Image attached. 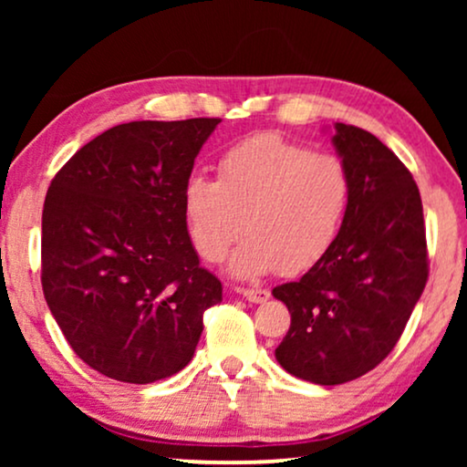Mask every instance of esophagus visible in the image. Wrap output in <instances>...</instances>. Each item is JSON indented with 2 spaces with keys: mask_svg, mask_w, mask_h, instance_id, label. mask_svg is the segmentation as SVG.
Segmentation results:
<instances>
[{
  "mask_svg": "<svg viewBox=\"0 0 467 467\" xmlns=\"http://www.w3.org/2000/svg\"><path fill=\"white\" fill-rule=\"evenodd\" d=\"M242 296H244L248 302H253V304H264L272 297V293L267 289H242Z\"/></svg>",
  "mask_w": 467,
  "mask_h": 467,
  "instance_id": "obj_1",
  "label": "esophagus"
}]
</instances>
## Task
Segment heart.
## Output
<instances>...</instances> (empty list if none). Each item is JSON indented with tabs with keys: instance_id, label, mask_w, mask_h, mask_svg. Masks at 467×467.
Here are the masks:
<instances>
[{
	"instance_id": "obj_1",
	"label": "heart",
	"mask_w": 467,
	"mask_h": 467,
	"mask_svg": "<svg viewBox=\"0 0 467 467\" xmlns=\"http://www.w3.org/2000/svg\"><path fill=\"white\" fill-rule=\"evenodd\" d=\"M353 197L347 163L280 133H257L223 152L216 181L187 178L182 216L195 253L219 264L242 229L248 232L232 272L257 278L296 276L331 251Z\"/></svg>"
}]
</instances>
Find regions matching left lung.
I'll list each match as a JSON object with an SVG mask.
<instances>
[{"label":"left lung","instance_id":"obj_1","mask_svg":"<svg viewBox=\"0 0 467 467\" xmlns=\"http://www.w3.org/2000/svg\"><path fill=\"white\" fill-rule=\"evenodd\" d=\"M353 197L331 251L297 283L274 286L291 327L276 348L286 372L342 385L391 353L430 276L423 203L404 163L379 138L336 123Z\"/></svg>","mask_w":467,"mask_h":467}]
</instances>
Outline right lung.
<instances>
[{"instance_id": "add662e5", "label": "right lung", "mask_w": 467, "mask_h": 467, "mask_svg": "<svg viewBox=\"0 0 467 467\" xmlns=\"http://www.w3.org/2000/svg\"><path fill=\"white\" fill-rule=\"evenodd\" d=\"M221 119L133 120L82 146L42 210V291L76 355L108 379L181 372L223 299L200 265L182 189Z\"/></svg>"}]
</instances>
